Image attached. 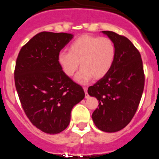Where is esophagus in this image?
<instances>
[{
	"label": "esophagus",
	"mask_w": 159,
	"mask_h": 159,
	"mask_svg": "<svg viewBox=\"0 0 159 159\" xmlns=\"http://www.w3.org/2000/svg\"><path fill=\"white\" fill-rule=\"evenodd\" d=\"M84 92H85V98H86V99H88V97H89V95H88V88H84Z\"/></svg>",
	"instance_id": "34e87169"
}]
</instances>
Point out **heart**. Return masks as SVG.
<instances>
[{"instance_id": "1", "label": "heart", "mask_w": 159, "mask_h": 159, "mask_svg": "<svg viewBox=\"0 0 159 159\" xmlns=\"http://www.w3.org/2000/svg\"><path fill=\"white\" fill-rule=\"evenodd\" d=\"M116 58V48L107 37L83 35L75 39L68 47V52L59 53L57 61L63 72L72 76L80 64V71L75 80L86 84L92 78L102 79L111 69Z\"/></svg>"}]
</instances>
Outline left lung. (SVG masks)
Returning <instances> with one entry per match:
<instances>
[{"label": "left lung", "instance_id": "8db88e82", "mask_svg": "<svg viewBox=\"0 0 159 159\" xmlns=\"http://www.w3.org/2000/svg\"><path fill=\"white\" fill-rule=\"evenodd\" d=\"M116 48L115 62L103 78L88 88L90 96L99 100L92 114L96 127L111 133L124 128L139 104L144 88V72L139 52L127 37L102 31Z\"/></svg>", "mask_w": 159, "mask_h": 159}]
</instances>
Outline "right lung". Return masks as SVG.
I'll return each instance as SVG.
<instances>
[{
	"label": "right lung",
	"mask_w": 159,
	"mask_h": 159,
	"mask_svg": "<svg viewBox=\"0 0 159 159\" xmlns=\"http://www.w3.org/2000/svg\"><path fill=\"white\" fill-rule=\"evenodd\" d=\"M74 36L43 32L20 51L14 72L22 107L35 127L55 134L67 127L73 107L84 99L82 87L60 68L57 57Z\"/></svg>",
	"instance_id": "add662e5"
}]
</instances>
